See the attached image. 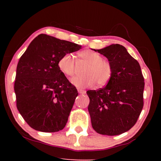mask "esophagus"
<instances>
[{
  "label": "esophagus",
  "mask_w": 161,
  "mask_h": 161,
  "mask_svg": "<svg viewBox=\"0 0 161 161\" xmlns=\"http://www.w3.org/2000/svg\"><path fill=\"white\" fill-rule=\"evenodd\" d=\"M77 91H78L79 93L81 94H84L86 93V91L82 90V89H77Z\"/></svg>",
  "instance_id": "34e87169"
}]
</instances>
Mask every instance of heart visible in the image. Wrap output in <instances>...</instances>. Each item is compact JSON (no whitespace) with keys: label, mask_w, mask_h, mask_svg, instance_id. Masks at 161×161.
<instances>
[{"label":"heart","mask_w":161,"mask_h":161,"mask_svg":"<svg viewBox=\"0 0 161 161\" xmlns=\"http://www.w3.org/2000/svg\"><path fill=\"white\" fill-rule=\"evenodd\" d=\"M77 55L88 66L84 71L85 75L71 79L73 85L78 88H86L93 86L96 83L98 86H102L109 82L113 75V67L110 62L104 60L100 54L89 50L81 51ZM58 66L66 77H72L75 75V62L71 54L62 55Z\"/></svg>","instance_id":"heart-1"}]
</instances>
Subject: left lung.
Listing matches in <instances>:
<instances>
[{"label": "left lung", "mask_w": 161, "mask_h": 161, "mask_svg": "<svg viewBox=\"0 0 161 161\" xmlns=\"http://www.w3.org/2000/svg\"><path fill=\"white\" fill-rule=\"evenodd\" d=\"M113 67L107 86L89 90L92 126L102 135H120L136 124L143 107L144 78L138 61L124 46L113 44L101 50Z\"/></svg>", "instance_id": "obj_1"}]
</instances>
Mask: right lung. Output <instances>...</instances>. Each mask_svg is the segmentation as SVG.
<instances>
[{
	"mask_svg": "<svg viewBox=\"0 0 161 161\" xmlns=\"http://www.w3.org/2000/svg\"><path fill=\"white\" fill-rule=\"evenodd\" d=\"M81 46L40 34L21 56L16 69V106L30 126L53 133L66 126L78 93L59 71L58 63L64 54Z\"/></svg>",
	"mask_w": 161,
	"mask_h": 161,
	"instance_id": "right-lung-1",
	"label": "right lung"
}]
</instances>
